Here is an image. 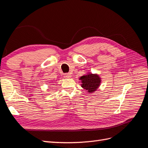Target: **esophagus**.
<instances>
[{"label": "esophagus", "mask_w": 148, "mask_h": 148, "mask_svg": "<svg viewBox=\"0 0 148 148\" xmlns=\"http://www.w3.org/2000/svg\"><path fill=\"white\" fill-rule=\"evenodd\" d=\"M65 77L67 78H69L71 77V74L70 73H65Z\"/></svg>", "instance_id": "1"}]
</instances>
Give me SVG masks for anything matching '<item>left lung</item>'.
<instances>
[{
	"instance_id": "left-lung-1",
	"label": "left lung",
	"mask_w": 148,
	"mask_h": 148,
	"mask_svg": "<svg viewBox=\"0 0 148 148\" xmlns=\"http://www.w3.org/2000/svg\"><path fill=\"white\" fill-rule=\"evenodd\" d=\"M79 79L82 82L81 86L85 89L88 93H92L96 91L101 83V78L99 75L97 73L93 74L91 72L83 75Z\"/></svg>"
}]
</instances>
